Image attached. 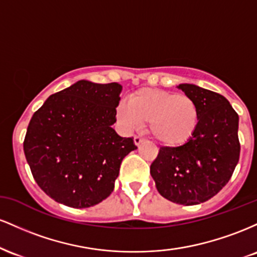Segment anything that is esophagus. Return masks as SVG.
Segmentation results:
<instances>
[{
	"mask_svg": "<svg viewBox=\"0 0 257 257\" xmlns=\"http://www.w3.org/2000/svg\"><path fill=\"white\" fill-rule=\"evenodd\" d=\"M144 140H145V139L141 138V137H139V135H135V137H134V144H135V145H137V146L140 145V144L143 143Z\"/></svg>",
	"mask_w": 257,
	"mask_h": 257,
	"instance_id": "34e87169",
	"label": "esophagus"
}]
</instances>
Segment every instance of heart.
Masks as SVG:
<instances>
[{
	"mask_svg": "<svg viewBox=\"0 0 257 257\" xmlns=\"http://www.w3.org/2000/svg\"><path fill=\"white\" fill-rule=\"evenodd\" d=\"M116 114L125 128L149 124L153 139L167 147L187 144L199 123L198 106L191 96L157 88L134 91L129 104L117 106Z\"/></svg>",
	"mask_w": 257,
	"mask_h": 257,
	"instance_id": "b5f03b06",
	"label": "heart"
}]
</instances>
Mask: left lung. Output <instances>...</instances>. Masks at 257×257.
I'll return each instance as SVG.
<instances>
[{
  "instance_id": "8db88e82",
  "label": "left lung",
  "mask_w": 257,
  "mask_h": 257,
  "mask_svg": "<svg viewBox=\"0 0 257 257\" xmlns=\"http://www.w3.org/2000/svg\"><path fill=\"white\" fill-rule=\"evenodd\" d=\"M179 88L197 102L198 128L185 145L161 147L150 173L164 198L194 205L219 193L231 179L239 161V118L221 94L194 84Z\"/></svg>"
}]
</instances>
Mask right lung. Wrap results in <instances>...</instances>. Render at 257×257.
Wrapping results in <instances>:
<instances>
[{
  "label": "right lung",
  "mask_w": 257,
  "mask_h": 257,
  "mask_svg": "<svg viewBox=\"0 0 257 257\" xmlns=\"http://www.w3.org/2000/svg\"><path fill=\"white\" fill-rule=\"evenodd\" d=\"M122 85L78 81L31 117L24 153L32 176L55 202L88 208L107 198L123 158L138 149L112 128Z\"/></svg>",
  "instance_id": "right-lung-1"
}]
</instances>
